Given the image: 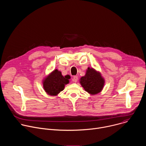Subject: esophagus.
I'll return each instance as SVG.
<instances>
[{
	"label": "esophagus",
	"instance_id": "34e87169",
	"mask_svg": "<svg viewBox=\"0 0 146 146\" xmlns=\"http://www.w3.org/2000/svg\"><path fill=\"white\" fill-rule=\"evenodd\" d=\"M77 80H78V77H77V76H73V81L74 82H76L77 81Z\"/></svg>",
	"mask_w": 146,
	"mask_h": 146
}]
</instances>
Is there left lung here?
Instances as JSON below:
<instances>
[{"mask_svg": "<svg viewBox=\"0 0 146 146\" xmlns=\"http://www.w3.org/2000/svg\"><path fill=\"white\" fill-rule=\"evenodd\" d=\"M80 82L86 92L93 95L102 91L105 81L99 72L89 67L85 76L80 78Z\"/></svg>", "mask_w": 146, "mask_h": 146, "instance_id": "left-lung-1", "label": "left lung"}]
</instances>
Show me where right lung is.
Here are the masks:
<instances>
[{
    "label": "right lung",
    "mask_w": 146,
    "mask_h": 146,
    "mask_svg": "<svg viewBox=\"0 0 146 146\" xmlns=\"http://www.w3.org/2000/svg\"><path fill=\"white\" fill-rule=\"evenodd\" d=\"M70 78L69 75L63 76L61 72L55 69L43 79V88L48 95L56 96L64 90L65 85L69 84Z\"/></svg>",
    "instance_id": "obj_1"
}]
</instances>
